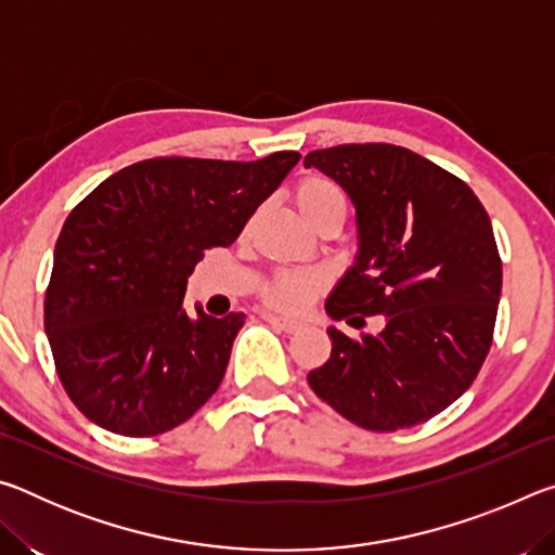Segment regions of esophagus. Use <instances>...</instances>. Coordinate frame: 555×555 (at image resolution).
Listing matches in <instances>:
<instances>
[{"label":"esophagus","mask_w":555,"mask_h":555,"mask_svg":"<svg viewBox=\"0 0 555 555\" xmlns=\"http://www.w3.org/2000/svg\"><path fill=\"white\" fill-rule=\"evenodd\" d=\"M264 321H267V323H271V325H276L279 331H284V333H298L300 327H304V323H298V321H288V318L271 315V313H267V315H264Z\"/></svg>","instance_id":"34e87169"}]
</instances>
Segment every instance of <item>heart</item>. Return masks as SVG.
I'll list each match as a JSON object with an SVG mask.
<instances>
[{"label": "heart", "mask_w": 555, "mask_h": 555, "mask_svg": "<svg viewBox=\"0 0 555 555\" xmlns=\"http://www.w3.org/2000/svg\"><path fill=\"white\" fill-rule=\"evenodd\" d=\"M294 203L300 215L318 228L323 220H345V195L340 188L321 176H308L294 188ZM323 291V276L313 271L279 269L267 279L259 296L269 308L281 313H304Z\"/></svg>", "instance_id": "1"}]
</instances>
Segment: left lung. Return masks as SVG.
I'll list each match as a JSON object with an SVG mask.
<instances>
[{
    "label": "left lung",
    "mask_w": 555,
    "mask_h": 555,
    "mask_svg": "<svg viewBox=\"0 0 555 555\" xmlns=\"http://www.w3.org/2000/svg\"><path fill=\"white\" fill-rule=\"evenodd\" d=\"M335 178L357 210L360 255L327 298L333 352L308 384L367 430L426 424L469 389L492 347L502 259L490 215L465 181L393 144H340L304 158Z\"/></svg>",
    "instance_id": "8db88e82"
}]
</instances>
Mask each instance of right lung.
I'll return each instance as SVG.
<instances>
[{
	"label": "right lung",
	"instance_id": "1",
	"mask_svg": "<svg viewBox=\"0 0 555 555\" xmlns=\"http://www.w3.org/2000/svg\"><path fill=\"white\" fill-rule=\"evenodd\" d=\"M298 158H146L70 210L43 323L63 389L92 424L152 438L218 391L244 315L191 318L185 281L205 249L240 237Z\"/></svg>",
	"mask_w": 555,
	"mask_h": 555
}]
</instances>
